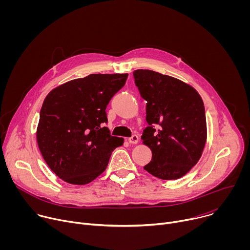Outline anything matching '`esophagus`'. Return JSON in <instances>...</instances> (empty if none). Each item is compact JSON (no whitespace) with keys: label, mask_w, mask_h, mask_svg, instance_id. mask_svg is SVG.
<instances>
[{"label":"esophagus","mask_w":250,"mask_h":250,"mask_svg":"<svg viewBox=\"0 0 250 250\" xmlns=\"http://www.w3.org/2000/svg\"><path fill=\"white\" fill-rule=\"evenodd\" d=\"M128 142L129 144H132V145H135L138 142V136L136 134H132L130 137H128Z\"/></svg>","instance_id":"34e87169"}]
</instances>
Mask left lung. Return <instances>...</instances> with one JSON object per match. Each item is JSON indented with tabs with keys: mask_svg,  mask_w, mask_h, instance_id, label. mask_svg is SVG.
I'll return each mask as SVG.
<instances>
[{
	"mask_svg": "<svg viewBox=\"0 0 250 250\" xmlns=\"http://www.w3.org/2000/svg\"><path fill=\"white\" fill-rule=\"evenodd\" d=\"M134 83L146 103L141 139L152 152L144 168L162 180L186 175L202 156L207 141L203 100L190 85L155 71L138 69Z\"/></svg>",
	"mask_w": 250,
	"mask_h": 250,
	"instance_id": "obj_1",
	"label": "left lung"
}]
</instances>
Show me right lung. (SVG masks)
I'll use <instances>...</instances> for the list:
<instances>
[{"instance_id": "add662e5", "label": "right lung", "mask_w": 250, "mask_h": 250, "mask_svg": "<svg viewBox=\"0 0 250 250\" xmlns=\"http://www.w3.org/2000/svg\"><path fill=\"white\" fill-rule=\"evenodd\" d=\"M128 74H91L53 89L44 99L37 130L39 148L49 168L73 185L92 182L108 166L124 138L104 124L105 109Z\"/></svg>"}]
</instances>
